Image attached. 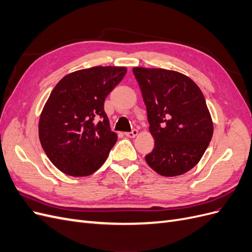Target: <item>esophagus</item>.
<instances>
[{
    "mask_svg": "<svg viewBox=\"0 0 252 252\" xmlns=\"http://www.w3.org/2000/svg\"><path fill=\"white\" fill-rule=\"evenodd\" d=\"M125 135L127 136V138H134L135 135H138V130H136V129H133V130H131V131L125 132Z\"/></svg>",
    "mask_w": 252,
    "mask_h": 252,
    "instance_id": "34e87169",
    "label": "esophagus"
}]
</instances>
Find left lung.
I'll use <instances>...</instances> for the list:
<instances>
[{"label":"left lung","mask_w":252,"mask_h":252,"mask_svg":"<svg viewBox=\"0 0 252 252\" xmlns=\"http://www.w3.org/2000/svg\"><path fill=\"white\" fill-rule=\"evenodd\" d=\"M147 109L155 148L145 157L158 174L175 177L199 163L213 124L199 86L186 75L161 68L134 67Z\"/></svg>","instance_id":"left-lung-1"}]
</instances>
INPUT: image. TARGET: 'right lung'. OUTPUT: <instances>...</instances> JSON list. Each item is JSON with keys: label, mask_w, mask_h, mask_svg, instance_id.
<instances>
[{"label": "right lung", "mask_w": 252, "mask_h": 252, "mask_svg": "<svg viewBox=\"0 0 252 252\" xmlns=\"http://www.w3.org/2000/svg\"><path fill=\"white\" fill-rule=\"evenodd\" d=\"M125 67L96 66L65 75L41 113L39 136L51 163L71 177H86L104 164L118 135L105 98L123 80Z\"/></svg>", "instance_id": "obj_1"}]
</instances>
